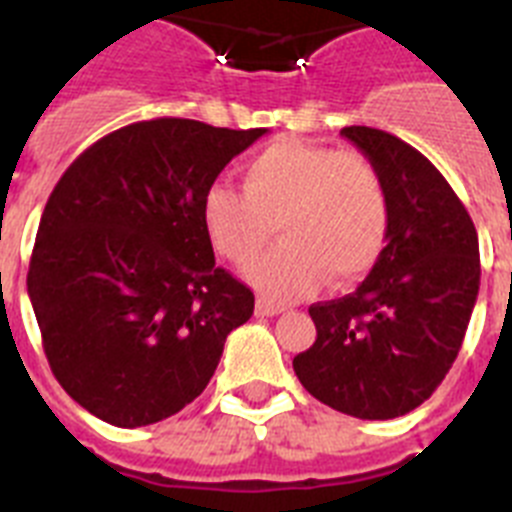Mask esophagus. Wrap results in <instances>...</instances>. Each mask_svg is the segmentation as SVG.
Segmentation results:
<instances>
[{"mask_svg": "<svg viewBox=\"0 0 512 512\" xmlns=\"http://www.w3.org/2000/svg\"><path fill=\"white\" fill-rule=\"evenodd\" d=\"M281 311H286V306L273 304V301L257 299L255 304V314H260V317H275V314H281Z\"/></svg>", "mask_w": 512, "mask_h": 512, "instance_id": "esophagus-1", "label": "esophagus"}]
</instances>
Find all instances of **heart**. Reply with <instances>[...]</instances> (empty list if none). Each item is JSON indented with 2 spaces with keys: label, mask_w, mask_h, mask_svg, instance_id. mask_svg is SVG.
Returning <instances> with one entry per match:
<instances>
[{
  "label": "heart",
  "mask_w": 512,
  "mask_h": 512,
  "mask_svg": "<svg viewBox=\"0 0 512 512\" xmlns=\"http://www.w3.org/2000/svg\"><path fill=\"white\" fill-rule=\"evenodd\" d=\"M242 188L208 185L203 231L224 260L247 265L278 224L283 242L247 268V281L268 299L309 296L327 275L332 286H350L384 252L389 195L363 151L275 141L244 164Z\"/></svg>",
  "instance_id": "heart-1"
}]
</instances>
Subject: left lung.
Returning a JSON list of instances; mask_svg holds the SVG:
<instances>
[{"label":"left lung","mask_w":512,"mask_h":512,"mask_svg":"<svg viewBox=\"0 0 512 512\" xmlns=\"http://www.w3.org/2000/svg\"><path fill=\"white\" fill-rule=\"evenodd\" d=\"M342 136L373 159L389 195V239L353 293L311 304L317 340L293 371L327 407L391 420L446 379L479 293L474 221L446 177L410 144L368 126Z\"/></svg>","instance_id":"8db88e82"}]
</instances>
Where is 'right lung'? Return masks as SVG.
Returning a JSON list of instances; mask_svg holds the SVG:
<instances>
[{
  "instance_id": "1",
  "label": "right lung",
  "mask_w": 512,
  "mask_h": 512,
  "mask_svg": "<svg viewBox=\"0 0 512 512\" xmlns=\"http://www.w3.org/2000/svg\"><path fill=\"white\" fill-rule=\"evenodd\" d=\"M262 133L131 123L82 151L48 198L28 270L43 350L66 394L115 428L193 402L255 311L216 268L201 201Z\"/></svg>"
}]
</instances>
